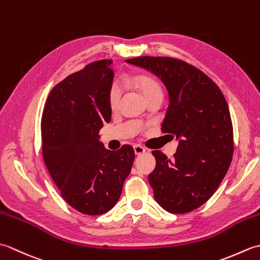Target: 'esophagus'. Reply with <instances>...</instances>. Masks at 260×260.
I'll use <instances>...</instances> for the list:
<instances>
[{
    "instance_id": "34e87169",
    "label": "esophagus",
    "mask_w": 260,
    "mask_h": 260,
    "mask_svg": "<svg viewBox=\"0 0 260 260\" xmlns=\"http://www.w3.org/2000/svg\"><path fill=\"white\" fill-rule=\"evenodd\" d=\"M134 152L136 155H141V154L145 152V148L141 145H134Z\"/></svg>"
}]
</instances>
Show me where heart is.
Here are the masks:
<instances>
[{"label": "heart", "mask_w": 260, "mask_h": 260, "mask_svg": "<svg viewBox=\"0 0 260 260\" xmlns=\"http://www.w3.org/2000/svg\"><path fill=\"white\" fill-rule=\"evenodd\" d=\"M135 86L137 87L142 93V96L144 97V99L151 98V97H155V96H163V90L161 85L158 82L151 78V77L147 76H137L133 79ZM121 98V88L119 86L118 82H114L110 87L109 90V105L113 109L117 108L119 101Z\"/></svg>", "instance_id": "obj_1"}]
</instances>
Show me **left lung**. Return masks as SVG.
Here are the masks:
<instances>
[{"mask_svg":"<svg viewBox=\"0 0 260 260\" xmlns=\"http://www.w3.org/2000/svg\"><path fill=\"white\" fill-rule=\"evenodd\" d=\"M127 63L150 71L168 90L163 133L175 136L173 159L153 151L148 175L154 198L171 213L190 212L212 197L230 167L233 124L221 90L201 70L169 57H137Z\"/></svg>","mask_w":260,"mask_h":260,"instance_id":"8db88e82","label":"left lung"}]
</instances>
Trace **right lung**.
Wrapping results in <instances>:
<instances>
[{
  "label": "right lung",
  "mask_w": 260,
  "mask_h": 260,
  "mask_svg": "<svg viewBox=\"0 0 260 260\" xmlns=\"http://www.w3.org/2000/svg\"><path fill=\"white\" fill-rule=\"evenodd\" d=\"M112 60H99L68 76L49 95L41 120L47 169L62 198L77 211H109L123 191L135 153L131 145L109 151L99 129L112 119Z\"/></svg>",
  "instance_id": "add662e5"
}]
</instances>
